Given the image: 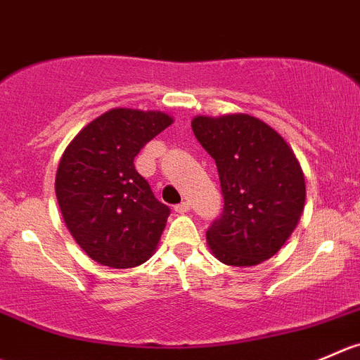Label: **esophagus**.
I'll list each match as a JSON object with an SVG mask.
<instances>
[{
    "instance_id": "esophagus-1",
    "label": "esophagus",
    "mask_w": 360,
    "mask_h": 360,
    "mask_svg": "<svg viewBox=\"0 0 360 360\" xmlns=\"http://www.w3.org/2000/svg\"><path fill=\"white\" fill-rule=\"evenodd\" d=\"M174 211L179 212V214H184V212L190 211V204H188V202H181V204H177L176 207H174Z\"/></svg>"
}]
</instances>
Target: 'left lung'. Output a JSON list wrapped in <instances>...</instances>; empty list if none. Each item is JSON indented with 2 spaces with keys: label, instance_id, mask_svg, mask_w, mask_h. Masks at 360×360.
Here are the masks:
<instances>
[{
  "label": "left lung",
  "instance_id": "1",
  "mask_svg": "<svg viewBox=\"0 0 360 360\" xmlns=\"http://www.w3.org/2000/svg\"><path fill=\"white\" fill-rule=\"evenodd\" d=\"M191 130L218 167L223 211L207 229L219 262L250 267L278 253L301 218L304 174L278 131L248 114L198 116Z\"/></svg>",
  "mask_w": 360,
  "mask_h": 360
}]
</instances>
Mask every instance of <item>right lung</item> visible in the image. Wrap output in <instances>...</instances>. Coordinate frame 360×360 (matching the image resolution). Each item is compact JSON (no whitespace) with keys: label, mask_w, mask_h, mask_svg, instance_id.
Masks as SVG:
<instances>
[{"label":"right lung","mask_w":360,"mask_h":360,"mask_svg":"<svg viewBox=\"0 0 360 360\" xmlns=\"http://www.w3.org/2000/svg\"><path fill=\"white\" fill-rule=\"evenodd\" d=\"M170 124L163 112L112 109L63 153L56 174L59 209L77 244L98 264L135 267L156 250L170 209L153 195L134 160Z\"/></svg>","instance_id":"add662e5"}]
</instances>
